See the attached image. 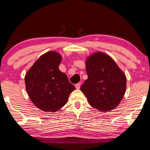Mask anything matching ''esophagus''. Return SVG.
<instances>
[{
	"mask_svg": "<svg viewBox=\"0 0 150 150\" xmlns=\"http://www.w3.org/2000/svg\"><path fill=\"white\" fill-rule=\"evenodd\" d=\"M80 87H81L80 83H77V84L75 85V87H76V88H77V89H79Z\"/></svg>",
	"mask_w": 150,
	"mask_h": 150,
	"instance_id": "obj_1",
	"label": "esophagus"
}]
</instances>
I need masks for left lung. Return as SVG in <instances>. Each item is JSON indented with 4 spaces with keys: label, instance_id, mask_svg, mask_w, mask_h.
Listing matches in <instances>:
<instances>
[{
    "label": "left lung",
    "instance_id": "left-lung-1",
    "mask_svg": "<svg viewBox=\"0 0 150 150\" xmlns=\"http://www.w3.org/2000/svg\"><path fill=\"white\" fill-rule=\"evenodd\" d=\"M88 79L81 91L90 105L102 112L113 110L122 99L126 88V78L112 58L97 52L86 61Z\"/></svg>",
    "mask_w": 150,
    "mask_h": 150
}]
</instances>
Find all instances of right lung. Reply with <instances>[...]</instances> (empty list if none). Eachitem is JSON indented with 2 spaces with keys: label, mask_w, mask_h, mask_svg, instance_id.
I'll return each mask as SVG.
<instances>
[{
  "label": "right lung",
  "mask_w": 150,
  "mask_h": 150,
  "mask_svg": "<svg viewBox=\"0 0 150 150\" xmlns=\"http://www.w3.org/2000/svg\"><path fill=\"white\" fill-rule=\"evenodd\" d=\"M62 56L55 52L42 55L25 76V85L30 100L45 112H55L64 106L75 89L59 65Z\"/></svg>",
  "instance_id": "right-lung-1"
}]
</instances>
